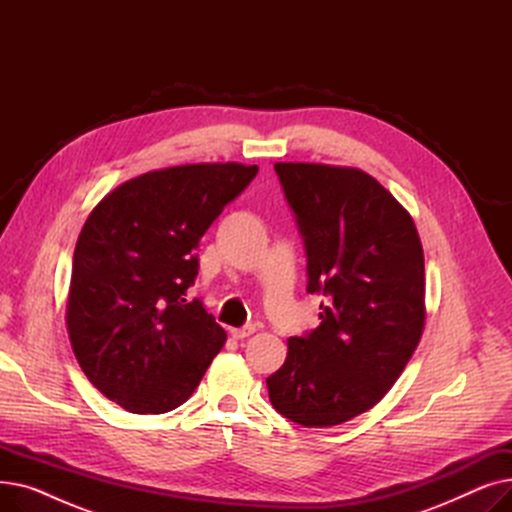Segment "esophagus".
<instances>
[{
    "label": "esophagus",
    "mask_w": 512,
    "mask_h": 512,
    "mask_svg": "<svg viewBox=\"0 0 512 512\" xmlns=\"http://www.w3.org/2000/svg\"><path fill=\"white\" fill-rule=\"evenodd\" d=\"M253 332H255V326H253V324H247V326H242V328H232V330H230V334H232L236 340L247 338V336H251Z\"/></svg>",
    "instance_id": "esophagus-1"
}]
</instances>
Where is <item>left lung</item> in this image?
Wrapping results in <instances>:
<instances>
[{
  "mask_svg": "<svg viewBox=\"0 0 512 512\" xmlns=\"http://www.w3.org/2000/svg\"><path fill=\"white\" fill-rule=\"evenodd\" d=\"M307 253L319 326L288 340L267 378L274 409L303 427L344 423L380 402L425 321L423 249L386 188L353 168L274 164Z\"/></svg>",
  "mask_w": 512,
  "mask_h": 512,
  "instance_id": "1",
  "label": "left lung"
}]
</instances>
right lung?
<instances>
[{
    "mask_svg": "<svg viewBox=\"0 0 512 512\" xmlns=\"http://www.w3.org/2000/svg\"><path fill=\"white\" fill-rule=\"evenodd\" d=\"M257 166L197 164L120 184L78 236L66 309L89 382L130 413H168L195 392L226 342L201 299V236Z\"/></svg>",
    "mask_w": 512,
    "mask_h": 512,
    "instance_id": "obj_1",
    "label": "right lung"
}]
</instances>
